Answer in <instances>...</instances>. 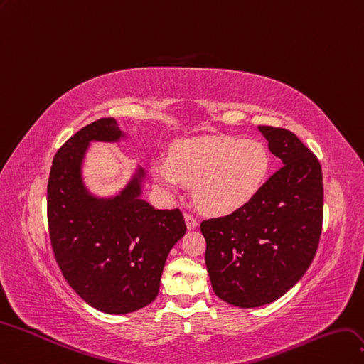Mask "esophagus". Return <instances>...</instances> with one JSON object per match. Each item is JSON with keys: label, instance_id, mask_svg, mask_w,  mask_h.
<instances>
[{"label": "esophagus", "instance_id": "esophagus-1", "mask_svg": "<svg viewBox=\"0 0 364 364\" xmlns=\"http://www.w3.org/2000/svg\"><path fill=\"white\" fill-rule=\"evenodd\" d=\"M184 220H186V225L189 230H195L198 227V220L191 213H184Z\"/></svg>", "mask_w": 364, "mask_h": 364}]
</instances>
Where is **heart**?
Instances as JSON below:
<instances>
[{
  "mask_svg": "<svg viewBox=\"0 0 364 364\" xmlns=\"http://www.w3.org/2000/svg\"><path fill=\"white\" fill-rule=\"evenodd\" d=\"M271 171V154L257 139L199 136L173 144L171 157L151 161L156 183L168 193L193 184L205 212L227 215L248 204L260 192Z\"/></svg>",
  "mask_w": 364,
  "mask_h": 364,
  "instance_id": "b5f03b06",
  "label": "heart"
}]
</instances>
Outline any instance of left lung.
<instances>
[{
  "label": "left lung",
  "instance_id": "left-lung-1",
  "mask_svg": "<svg viewBox=\"0 0 364 364\" xmlns=\"http://www.w3.org/2000/svg\"><path fill=\"white\" fill-rule=\"evenodd\" d=\"M283 163L254 199L231 215L201 222L205 266L216 295L242 309L262 307L304 277L319 245L321 163L284 128L260 125Z\"/></svg>",
  "mask_w": 364,
  "mask_h": 364
}]
</instances>
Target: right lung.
Returning <instances> with one entry per match:
<instances>
[{
    "instance_id": "obj_1",
    "label": "right lung",
    "mask_w": 364,
    "mask_h": 364,
    "mask_svg": "<svg viewBox=\"0 0 364 364\" xmlns=\"http://www.w3.org/2000/svg\"><path fill=\"white\" fill-rule=\"evenodd\" d=\"M125 137L113 118L81 128L54 156L46 192L58 267L81 299L109 314L133 313L156 299L168 255L186 234L178 208L157 210L142 199L146 175L140 165L112 196L86 187L89 145Z\"/></svg>"
}]
</instances>
